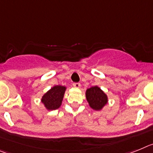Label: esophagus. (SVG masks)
Segmentation results:
<instances>
[{"label":"esophagus","mask_w":153,"mask_h":153,"mask_svg":"<svg viewBox=\"0 0 153 153\" xmlns=\"http://www.w3.org/2000/svg\"><path fill=\"white\" fill-rule=\"evenodd\" d=\"M73 86L75 88H79L81 86V84L80 83H78V82H74V83H73Z\"/></svg>","instance_id":"34e87169"}]
</instances>
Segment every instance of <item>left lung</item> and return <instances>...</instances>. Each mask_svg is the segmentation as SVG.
<instances>
[{
  "mask_svg": "<svg viewBox=\"0 0 153 153\" xmlns=\"http://www.w3.org/2000/svg\"><path fill=\"white\" fill-rule=\"evenodd\" d=\"M86 99L91 108L95 110L102 109L108 102L106 95L98 86H94L87 89Z\"/></svg>",
  "mask_w": 153,
  "mask_h": 153,
  "instance_id": "left-lung-1",
  "label": "left lung"
}]
</instances>
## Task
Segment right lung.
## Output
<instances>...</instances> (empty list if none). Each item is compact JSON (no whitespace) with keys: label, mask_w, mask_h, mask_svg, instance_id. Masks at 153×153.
Here are the masks:
<instances>
[{"label":"right lung","mask_w":153,"mask_h":153,"mask_svg":"<svg viewBox=\"0 0 153 153\" xmlns=\"http://www.w3.org/2000/svg\"><path fill=\"white\" fill-rule=\"evenodd\" d=\"M65 89L64 86L56 85L44 95L42 102L47 109L54 110L60 107Z\"/></svg>","instance_id":"obj_1"}]
</instances>
